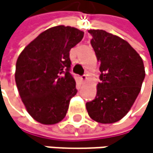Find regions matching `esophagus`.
I'll return each mask as SVG.
<instances>
[{
	"label": "esophagus",
	"mask_w": 153,
	"mask_h": 153,
	"mask_svg": "<svg viewBox=\"0 0 153 153\" xmlns=\"http://www.w3.org/2000/svg\"><path fill=\"white\" fill-rule=\"evenodd\" d=\"M81 80H82V82H84L87 80V75H85V74H84V75L81 76Z\"/></svg>",
	"instance_id": "1"
}]
</instances>
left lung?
I'll return each instance as SVG.
<instances>
[{
	"mask_svg": "<svg viewBox=\"0 0 153 153\" xmlns=\"http://www.w3.org/2000/svg\"><path fill=\"white\" fill-rule=\"evenodd\" d=\"M100 62L95 99L86 103L88 115L102 124L124 117L139 95L145 78L143 60L126 40L105 30H88Z\"/></svg>",
	"mask_w": 153,
	"mask_h": 153,
	"instance_id": "obj_1",
	"label": "left lung"
}]
</instances>
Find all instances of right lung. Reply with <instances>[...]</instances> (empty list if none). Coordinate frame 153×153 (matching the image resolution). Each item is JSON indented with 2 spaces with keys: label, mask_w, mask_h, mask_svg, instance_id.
Masks as SVG:
<instances>
[{
  "label": "right lung",
  "mask_w": 153,
  "mask_h": 153,
  "mask_svg": "<svg viewBox=\"0 0 153 153\" xmlns=\"http://www.w3.org/2000/svg\"><path fill=\"white\" fill-rule=\"evenodd\" d=\"M83 35L71 26L48 28L29 43L17 59V89L28 114L41 124L60 122L71 99L77 94L70 73V50Z\"/></svg>",
  "instance_id": "obj_1"
}]
</instances>
